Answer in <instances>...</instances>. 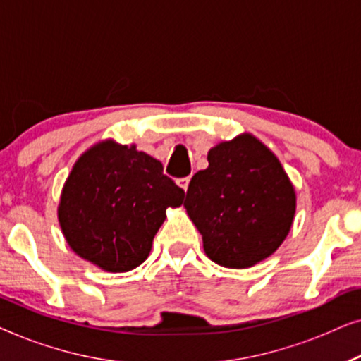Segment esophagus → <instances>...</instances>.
Wrapping results in <instances>:
<instances>
[{
  "instance_id": "obj_1",
  "label": "esophagus",
  "mask_w": 361,
  "mask_h": 361,
  "mask_svg": "<svg viewBox=\"0 0 361 361\" xmlns=\"http://www.w3.org/2000/svg\"><path fill=\"white\" fill-rule=\"evenodd\" d=\"M189 184H190V177H182V179L177 180V185H179L184 192H187V189H189Z\"/></svg>"
}]
</instances>
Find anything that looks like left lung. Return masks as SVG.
Returning a JSON list of instances; mask_svg holds the SVG:
<instances>
[{
  "mask_svg": "<svg viewBox=\"0 0 361 361\" xmlns=\"http://www.w3.org/2000/svg\"><path fill=\"white\" fill-rule=\"evenodd\" d=\"M207 159L209 167L187 189V215L214 263L251 268L269 258L293 226V182L274 152L251 133L219 142Z\"/></svg>",
  "mask_w": 361,
  "mask_h": 361,
  "instance_id": "8db88e82",
  "label": "left lung"
}]
</instances>
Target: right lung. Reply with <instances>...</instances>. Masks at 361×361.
Segmentation results:
<instances>
[{
  "label": "right lung",
  "instance_id": "obj_1",
  "mask_svg": "<svg viewBox=\"0 0 361 361\" xmlns=\"http://www.w3.org/2000/svg\"><path fill=\"white\" fill-rule=\"evenodd\" d=\"M184 195L136 145L103 140L73 164L57 216L73 253L108 273H126L149 256L166 210L180 207Z\"/></svg>",
  "mask_w": 361,
  "mask_h": 361
}]
</instances>
